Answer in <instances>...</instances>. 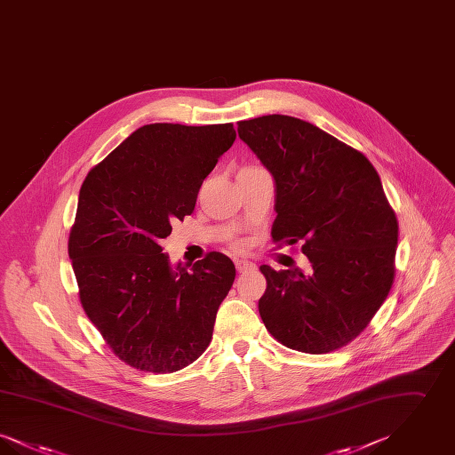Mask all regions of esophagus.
<instances>
[{"mask_svg": "<svg viewBox=\"0 0 455 455\" xmlns=\"http://www.w3.org/2000/svg\"><path fill=\"white\" fill-rule=\"evenodd\" d=\"M235 267L240 273H245V271H252L256 269V264L247 259H235Z\"/></svg>", "mask_w": 455, "mask_h": 455, "instance_id": "1", "label": "esophagus"}]
</instances>
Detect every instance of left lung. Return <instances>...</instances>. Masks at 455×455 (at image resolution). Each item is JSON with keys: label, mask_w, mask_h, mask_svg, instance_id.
<instances>
[{"label": "left lung", "mask_w": 455, "mask_h": 455, "mask_svg": "<svg viewBox=\"0 0 455 455\" xmlns=\"http://www.w3.org/2000/svg\"><path fill=\"white\" fill-rule=\"evenodd\" d=\"M238 138L275 180V242L302 240L310 262L260 266L266 329L282 345L323 355L347 347L389 295L397 220L363 153L282 114L237 123Z\"/></svg>", "instance_id": "1"}]
</instances>
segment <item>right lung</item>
Segmentation results:
<instances>
[{
    "instance_id": "add662e5",
    "label": "right lung",
    "mask_w": 455,
    "mask_h": 455,
    "mask_svg": "<svg viewBox=\"0 0 455 455\" xmlns=\"http://www.w3.org/2000/svg\"><path fill=\"white\" fill-rule=\"evenodd\" d=\"M234 124H147L88 172L68 254L80 302L131 367L172 373L208 347L235 266L210 252L171 264L162 242L195 212L203 180L235 141Z\"/></svg>"
}]
</instances>
